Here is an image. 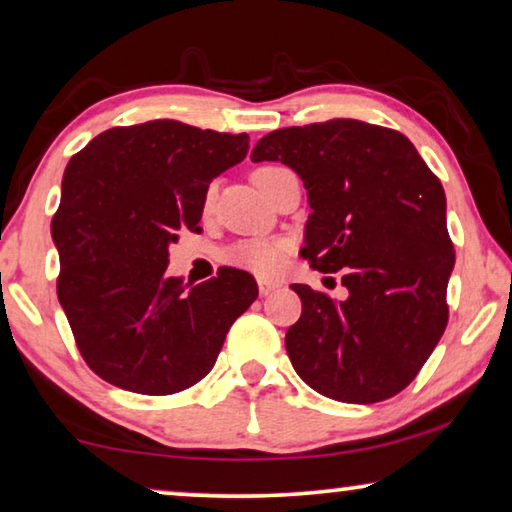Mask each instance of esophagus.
<instances>
[{
    "label": "esophagus",
    "instance_id": "esophagus-1",
    "mask_svg": "<svg viewBox=\"0 0 512 512\" xmlns=\"http://www.w3.org/2000/svg\"><path fill=\"white\" fill-rule=\"evenodd\" d=\"M277 288H279L277 281L258 279V293H261V298H265V295H270L272 291H277Z\"/></svg>",
    "mask_w": 512,
    "mask_h": 512
}]
</instances>
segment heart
<instances>
[{
  "label": "heart",
  "mask_w": 512,
  "mask_h": 512,
  "mask_svg": "<svg viewBox=\"0 0 512 512\" xmlns=\"http://www.w3.org/2000/svg\"><path fill=\"white\" fill-rule=\"evenodd\" d=\"M281 170L279 166H263L254 173V182L261 184L265 177ZM214 198H217V184H210L203 194V214L212 212ZM226 261L235 268L249 270L258 277H274L286 265V242L281 240H244L228 249Z\"/></svg>",
  "instance_id": "1"
}]
</instances>
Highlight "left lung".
I'll list each match as a JSON object with an SVG mask.
<instances>
[{
  "mask_svg": "<svg viewBox=\"0 0 512 512\" xmlns=\"http://www.w3.org/2000/svg\"><path fill=\"white\" fill-rule=\"evenodd\" d=\"M251 161H281L305 182L311 214L302 258L342 270L346 300L291 288L302 316L286 332L293 369L346 404L395 397L416 379L448 325L455 249L446 194L399 131L360 120L277 129Z\"/></svg>",
  "mask_w": 512,
  "mask_h": 512,
  "instance_id": "8db88e82",
  "label": "left lung"
}]
</instances>
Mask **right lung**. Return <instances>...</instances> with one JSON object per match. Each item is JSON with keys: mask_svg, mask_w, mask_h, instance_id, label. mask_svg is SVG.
Here are the masks:
<instances>
[{"mask_svg": "<svg viewBox=\"0 0 512 512\" xmlns=\"http://www.w3.org/2000/svg\"><path fill=\"white\" fill-rule=\"evenodd\" d=\"M247 150V133L152 120L103 131L71 157L50 226L57 298L103 381L138 395L191 388L258 298L244 270L221 268L191 288L166 272L168 244L201 231L205 189Z\"/></svg>", "mask_w": 512, "mask_h": 512, "instance_id": "1", "label": "right lung"}]
</instances>
